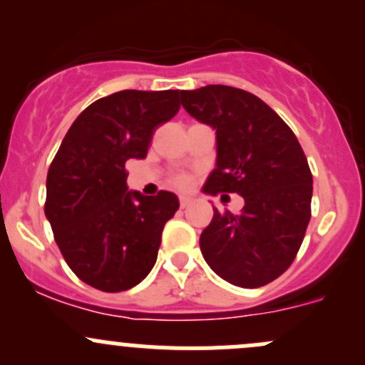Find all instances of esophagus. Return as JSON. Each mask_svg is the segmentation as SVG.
Instances as JSON below:
<instances>
[{"instance_id": "34e87169", "label": "esophagus", "mask_w": 365, "mask_h": 365, "mask_svg": "<svg viewBox=\"0 0 365 365\" xmlns=\"http://www.w3.org/2000/svg\"><path fill=\"white\" fill-rule=\"evenodd\" d=\"M190 203H192V197L185 196V194H182V196H180V206H182V208H185V206H189Z\"/></svg>"}]
</instances>
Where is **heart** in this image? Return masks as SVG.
Wrapping results in <instances>:
<instances>
[{
    "instance_id": "1",
    "label": "heart",
    "mask_w": 365,
    "mask_h": 365,
    "mask_svg": "<svg viewBox=\"0 0 365 365\" xmlns=\"http://www.w3.org/2000/svg\"><path fill=\"white\" fill-rule=\"evenodd\" d=\"M173 183L180 189H187V187L192 185V176L189 173H178V175L173 176Z\"/></svg>"
}]
</instances>
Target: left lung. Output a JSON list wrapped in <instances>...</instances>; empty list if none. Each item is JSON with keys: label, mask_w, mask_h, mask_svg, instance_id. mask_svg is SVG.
I'll list each match as a JSON object with an SVG mask.
<instances>
[{"label": "left lung", "mask_w": 365, "mask_h": 365, "mask_svg": "<svg viewBox=\"0 0 365 365\" xmlns=\"http://www.w3.org/2000/svg\"><path fill=\"white\" fill-rule=\"evenodd\" d=\"M182 106L215 128L217 168L208 194H240L238 215L213 208L200 237L206 263L224 281L259 288L292 267L311 220L312 175L297 135L256 95L224 84L180 91Z\"/></svg>", "instance_id": "obj_1"}]
</instances>
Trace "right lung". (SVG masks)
<instances>
[{"label": "right lung", "instance_id": "1", "mask_svg": "<svg viewBox=\"0 0 365 365\" xmlns=\"http://www.w3.org/2000/svg\"><path fill=\"white\" fill-rule=\"evenodd\" d=\"M180 109V90H123L88 106L47 171L46 217L70 270L106 293L134 288L157 261L162 230L178 210L168 190L127 189L130 159Z\"/></svg>", "mask_w": 365, "mask_h": 365}]
</instances>
